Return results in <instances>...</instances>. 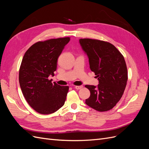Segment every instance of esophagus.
<instances>
[{
  "label": "esophagus",
  "mask_w": 149,
  "mask_h": 149,
  "mask_svg": "<svg viewBox=\"0 0 149 149\" xmlns=\"http://www.w3.org/2000/svg\"><path fill=\"white\" fill-rule=\"evenodd\" d=\"M83 85H81V86H76L74 87V88L78 90V89H81V88H83Z\"/></svg>",
  "instance_id": "34e87169"
}]
</instances>
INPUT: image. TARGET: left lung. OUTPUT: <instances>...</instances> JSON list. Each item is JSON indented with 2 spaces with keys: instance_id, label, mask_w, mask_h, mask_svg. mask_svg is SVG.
<instances>
[{
  "instance_id": "obj_1",
  "label": "left lung",
  "mask_w": 149,
  "mask_h": 149,
  "mask_svg": "<svg viewBox=\"0 0 149 149\" xmlns=\"http://www.w3.org/2000/svg\"><path fill=\"white\" fill-rule=\"evenodd\" d=\"M79 42L99 81L97 86H85L91 93L85 103L97 111H109L120 100L127 84L124 58L109 42L90 38H81Z\"/></svg>"
}]
</instances>
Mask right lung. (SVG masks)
<instances>
[{
	"mask_svg": "<svg viewBox=\"0 0 149 149\" xmlns=\"http://www.w3.org/2000/svg\"><path fill=\"white\" fill-rule=\"evenodd\" d=\"M70 38L50 39L31 46L22 59L19 83L25 100L40 114H49L64 105L69 87L52 83L57 60Z\"/></svg>",
	"mask_w": 149,
	"mask_h": 149,
	"instance_id": "right-lung-1",
	"label": "right lung"
}]
</instances>
